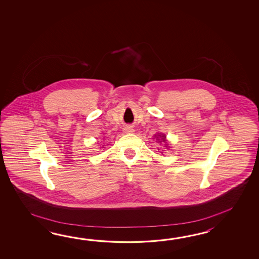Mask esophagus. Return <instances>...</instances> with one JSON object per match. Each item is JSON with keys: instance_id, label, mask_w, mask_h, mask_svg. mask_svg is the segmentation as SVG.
I'll use <instances>...</instances> for the list:
<instances>
[{"instance_id": "esophagus-1", "label": "esophagus", "mask_w": 259, "mask_h": 259, "mask_svg": "<svg viewBox=\"0 0 259 259\" xmlns=\"http://www.w3.org/2000/svg\"><path fill=\"white\" fill-rule=\"evenodd\" d=\"M124 132H126V133H132V132H134V130L132 127L127 126V127H125V128H124Z\"/></svg>"}]
</instances>
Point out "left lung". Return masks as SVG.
<instances>
[{
  "mask_svg": "<svg viewBox=\"0 0 259 259\" xmlns=\"http://www.w3.org/2000/svg\"><path fill=\"white\" fill-rule=\"evenodd\" d=\"M158 136H159L160 138H162V139H161V140H163V142H165V135H158Z\"/></svg>",
  "mask_w": 259,
  "mask_h": 259,
  "instance_id": "1",
  "label": "left lung"
}]
</instances>
